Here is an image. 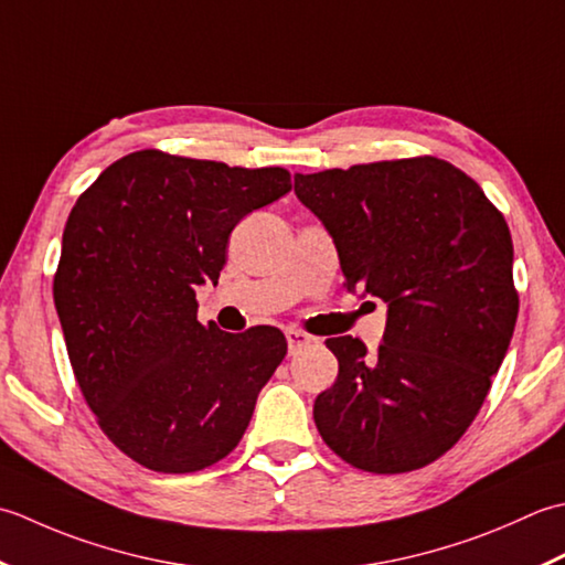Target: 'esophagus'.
Returning a JSON list of instances; mask_svg holds the SVG:
<instances>
[{"label": "esophagus", "instance_id": "34e87169", "mask_svg": "<svg viewBox=\"0 0 565 565\" xmlns=\"http://www.w3.org/2000/svg\"><path fill=\"white\" fill-rule=\"evenodd\" d=\"M285 339H287V349H290V353L307 347V343H312V337H309V333L297 331V329H287L285 331Z\"/></svg>", "mask_w": 565, "mask_h": 565}]
</instances>
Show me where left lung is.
<instances>
[{
	"mask_svg": "<svg viewBox=\"0 0 565 565\" xmlns=\"http://www.w3.org/2000/svg\"><path fill=\"white\" fill-rule=\"evenodd\" d=\"M327 226L351 292L387 302L375 353L329 339L339 375L315 402L333 454L367 473L444 456L488 397L520 297L508 222L463 170L419 156L295 175Z\"/></svg>",
	"mask_w": 565,
	"mask_h": 565,
	"instance_id": "obj_1",
	"label": "left lung"
}]
</instances>
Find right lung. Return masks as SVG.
Masks as SVG:
<instances>
[{
	"label": "right lung",
	"instance_id": "obj_1",
	"mask_svg": "<svg viewBox=\"0 0 565 565\" xmlns=\"http://www.w3.org/2000/svg\"><path fill=\"white\" fill-rule=\"evenodd\" d=\"M292 190L285 168H228L156 148L79 194L53 278L67 355L109 441L158 473H194L236 448L287 353L280 329L198 319L234 226Z\"/></svg>",
	"mask_w": 565,
	"mask_h": 565
}]
</instances>
